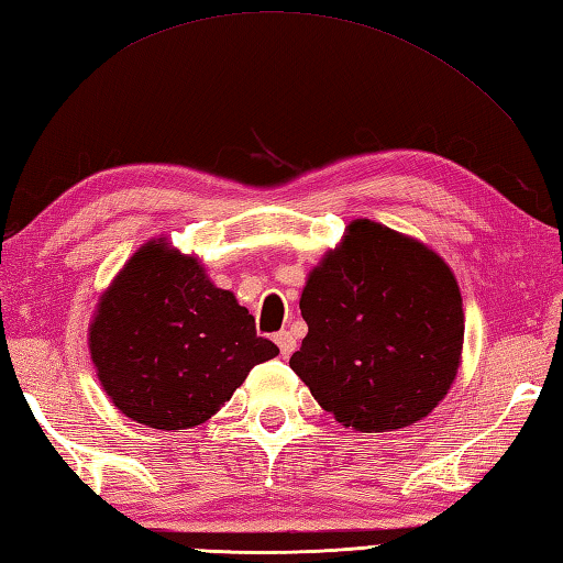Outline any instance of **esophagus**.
I'll use <instances>...</instances> for the list:
<instances>
[{
  "mask_svg": "<svg viewBox=\"0 0 563 563\" xmlns=\"http://www.w3.org/2000/svg\"><path fill=\"white\" fill-rule=\"evenodd\" d=\"M273 339H275V343H278V349H280L283 357H290V355L295 353L297 341H295V336H292L290 331H278Z\"/></svg>",
  "mask_w": 563,
  "mask_h": 563,
  "instance_id": "34e87169",
  "label": "esophagus"
}]
</instances>
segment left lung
Listing matches in <instances>:
<instances>
[{"mask_svg": "<svg viewBox=\"0 0 563 563\" xmlns=\"http://www.w3.org/2000/svg\"><path fill=\"white\" fill-rule=\"evenodd\" d=\"M307 336L290 367L324 411L361 433L421 421L445 397L462 357L457 280L433 249L355 220L309 273Z\"/></svg>", "mask_w": 563, "mask_h": 563, "instance_id": "obj_1", "label": "left lung"}]
</instances>
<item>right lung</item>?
Instances as JSON below:
<instances>
[{"label": "right lung", "instance_id": "obj_1", "mask_svg": "<svg viewBox=\"0 0 563 563\" xmlns=\"http://www.w3.org/2000/svg\"><path fill=\"white\" fill-rule=\"evenodd\" d=\"M89 351L101 387L128 418L184 430L218 413L278 345L256 336L249 309L214 288L198 258L152 239L103 292Z\"/></svg>", "mask_w": 563, "mask_h": 563}]
</instances>
